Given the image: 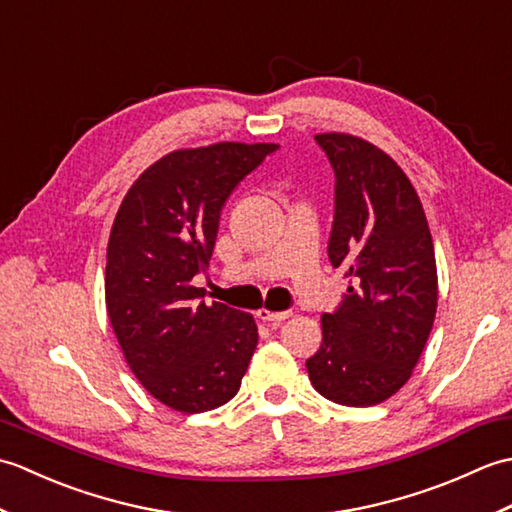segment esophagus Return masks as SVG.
Here are the masks:
<instances>
[{
  "mask_svg": "<svg viewBox=\"0 0 512 512\" xmlns=\"http://www.w3.org/2000/svg\"><path fill=\"white\" fill-rule=\"evenodd\" d=\"M257 317L262 319L264 323L279 325L281 321H286L290 317V312H273V310H268V308H262V310H257Z\"/></svg>",
  "mask_w": 512,
  "mask_h": 512,
  "instance_id": "34e87169",
  "label": "esophagus"
}]
</instances>
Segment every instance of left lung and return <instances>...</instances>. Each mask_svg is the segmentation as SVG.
Masks as SVG:
<instances>
[{"instance_id":"8db88e82","label":"left lung","mask_w":512,"mask_h":512,"mask_svg":"<svg viewBox=\"0 0 512 512\" xmlns=\"http://www.w3.org/2000/svg\"><path fill=\"white\" fill-rule=\"evenodd\" d=\"M336 176L328 255L352 284L321 314L323 341L306 361L323 398L372 407L407 383L436 321L438 268L422 202L407 173L367 140L317 134Z\"/></svg>"}]
</instances>
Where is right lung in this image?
I'll return each mask as SVG.
<instances>
[{"instance_id":"1","label":"right lung","mask_w":512,"mask_h":512,"mask_svg":"<svg viewBox=\"0 0 512 512\" xmlns=\"http://www.w3.org/2000/svg\"><path fill=\"white\" fill-rule=\"evenodd\" d=\"M275 143L176 149L140 173L118 209L105 308L125 361L162 405L202 413L231 400L257 347L253 314L198 303L228 195Z\"/></svg>"}]
</instances>
